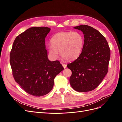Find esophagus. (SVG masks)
<instances>
[{"mask_svg":"<svg viewBox=\"0 0 122 122\" xmlns=\"http://www.w3.org/2000/svg\"><path fill=\"white\" fill-rule=\"evenodd\" d=\"M61 65H62V66H63L64 68H66V67H67V65H66L65 64H64V63H61Z\"/></svg>","mask_w":122,"mask_h":122,"instance_id":"obj_1","label":"esophagus"}]
</instances>
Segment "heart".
Instances as JSON below:
<instances>
[{
	"mask_svg": "<svg viewBox=\"0 0 122 122\" xmlns=\"http://www.w3.org/2000/svg\"><path fill=\"white\" fill-rule=\"evenodd\" d=\"M48 51L51 57L56 58L58 52L62 59L73 61L81 53L84 43L82 35L78 32H60L51 39Z\"/></svg>",
	"mask_w": 122,
	"mask_h": 122,
	"instance_id": "1",
	"label": "heart"
}]
</instances>
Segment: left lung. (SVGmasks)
<instances>
[{
    "label": "left lung",
    "instance_id": "8db88e82",
    "mask_svg": "<svg viewBox=\"0 0 122 122\" xmlns=\"http://www.w3.org/2000/svg\"><path fill=\"white\" fill-rule=\"evenodd\" d=\"M74 28L82 31L84 43L79 57L67 66L72 71L70 83L77 92H90L100 84L108 72L110 50L105 38L97 29L86 25Z\"/></svg>",
    "mask_w": 122,
    "mask_h": 122
}]
</instances>
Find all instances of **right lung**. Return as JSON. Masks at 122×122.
Listing matches in <instances>:
<instances>
[{
	"mask_svg": "<svg viewBox=\"0 0 122 122\" xmlns=\"http://www.w3.org/2000/svg\"><path fill=\"white\" fill-rule=\"evenodd\" d=\"M47 27L27 29L15 40L10 62L15 81L27 93L40 97L52 90L55 77L64 70L58 61L47 57L45 38Z\"/></svg>",
	"mask_w": 122,
	"mask_h": 122,
	"instance_id": "obj_1",
	"label": "right lung"
}]
</instances>
